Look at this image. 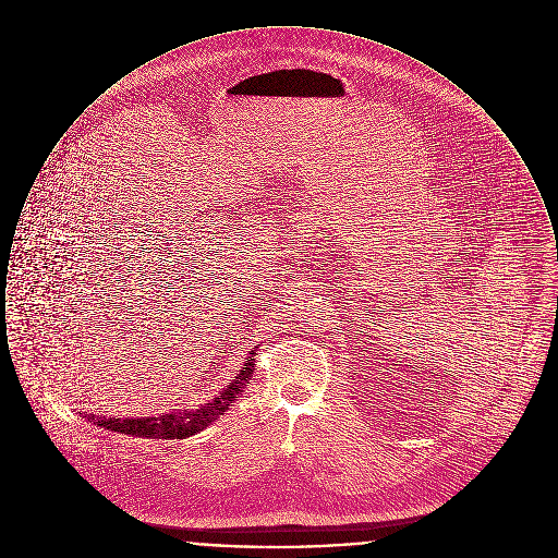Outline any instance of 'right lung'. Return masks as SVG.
<instances>
[{
  "instance_id": "right-lung-1",
  "label": "right lung",
  "mask_w": 558,
  "mask_h": 558,
  "mask_svg": "<svg viewBox=\"0 0 558 558\" xmlns=\"http://www.w3.org/2000/svg\"><path fill=\"white\" fill-rule=\"evenodd\" d=\"M255 371V362H253V353H248L244 368L234 376V380L219 391V396H215L211 401L198 405L196 410H182V412H171V414H162V416H146V418H105V416H94V414H85L83 418H87L94 425L105 426L107 430L114 433H125L132 437H153V439H186L194 433H201L203 428L215 423L228 408L230 403H234V399L239 398L242 389L246 387V380L253 376Z\"/></svg>"
}]
</instances>
